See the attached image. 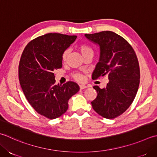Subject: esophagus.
<instances>
[{"label":"esophagus","mask_w":157,"mask_h":157,"mask_svg":"<svg viewBox=\"0 0 157 157\" xmlns=\"http://www.w3.org/2000/svg\"><path fill=\"white\" fill-rule=\"evenodd\" d=\"M79 88H80L81 90H82V89H85V88H87V86H86V85L81 84V85H79Z\"/></svg>","instance_id":"esophagus-1"}]
</instances>
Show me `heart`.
<instances>
[{
	"label": "heart",
	"mask_w": 157,
	"mask_h": 157,
	"mask_svg": "<svg viewBox=\"0 0 157 157\" xmlns=\"http://www.w3.org/2000/svg\"><path fill=\"white\" fill-rule=\"evenodd\" d=\"M79 50L81 52L82 54L84 56V57L89 53H93V50L92 49L90 45H88L86 44H82L79 45ZM69 53V49H66L64 50L62 54V60L63 62H65L67 56H68ZM73 78H74L75 80L82 82L84 79V77L79 73H73Z\"/></svg>",
	"instance_id": "b5f03b06"
}]
</instances>
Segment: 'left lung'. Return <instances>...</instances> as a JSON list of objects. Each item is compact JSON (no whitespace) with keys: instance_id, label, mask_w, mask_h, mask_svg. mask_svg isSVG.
<instances>
[{"instance_id":"8db88e82","label":"left lung","mask_w":157,"mask_h":157,"mask_svg":"<svg viewBox=\"0 0 157 157\" xmlns=\"http://www.w3.org/2000/svg\"><path fill=\"white\" fill-rule=\"evenodd\" d=\"M85 36L100 47L99 60L92 78L107 75L109 80L105 88L93 86L97 97L92 106L103 118H115L129 107L139 88L140 71L136 54L127 40L112 31L85 34Z\"/></svg>"}]
</instances>
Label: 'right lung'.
<instances>
[{
  "label": "right lung",
  "mask_w": 157,
  "mask_h": 157,
  "mask_svg": "<svg viewBox=\"0 0 157 157\" xmlns=\"http://www.w3.org/2000/svg\"><path fill=\"white\" fill-rule=\"evenodd\" d=\"M77 36L48 33L34 39L21 54L18 76L26 99L35 111L49 119L62 116L68 101L79 90L74 82L55 84L54 70L62 68V54Z\"/></svg>",
  "instance_id": "1"
}]
</instances>
